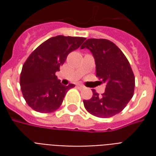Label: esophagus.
Listing matches in <instances>:
<instances>
[{"label":"esophagus","instance_id":"1","mask_svg":"<svg viewBox=\"0 0 156 156\" xmlns=\"http://www.w3.org/2000/svg\"><path fill=\"white\" fill-rule=\"evenodd\" d=\"M78 88H86V87H85L84 85H83V84H78Z\"/></svg>","mask_w":156,"mask_h":156}]
</instances>
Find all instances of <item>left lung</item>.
<instances>
[{"mask_svg": "<svg viewBox=\"0 0 156 156\" xmlns=\"http://www.w3.org/2000/svg\"><path fill=\"white\" fill-rule=\"evenodd\" d=\"M88 48L94 55L96 77L105 83V92L99 95L93 89V97L83 100L86 110L98 118H109L124 109L134 91V75L123 51L107 39H88L81 49Z\"/></svg>", "mask_w": 156, "mask_h": 156, "instance_id": "left-lung-1", "label": "left lung"}]
</instances>
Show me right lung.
I'll use <instances>...</instances> for the list:
<instances>
[{"mask_svg":"<svg viewBox=\"0 0 156 156\" xmlns=\"http://www.w3.org/2000/svg\"><path fill=\"white\" fill-rule=\"evenodd\" d=\"M85 37L57 36L42 42L29 55L22 66L20 85L23 98L31 108L39 113L56 111L67 92L75 87L64 86L56 72L64 63L68 55L78 49Z\"/></svg>","mask_w":156,"mask_h":156,"instance_id":"1","label":"right lung"}]
</instances>
